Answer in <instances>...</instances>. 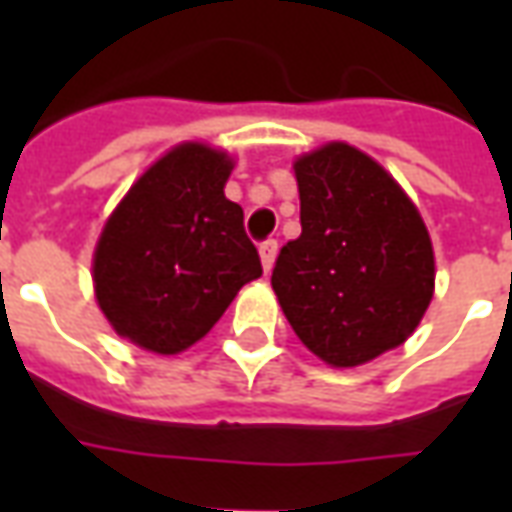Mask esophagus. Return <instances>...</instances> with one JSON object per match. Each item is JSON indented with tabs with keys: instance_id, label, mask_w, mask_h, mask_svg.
<instances>
[{
	"instance_id": "34e87169",
	"label": "esophagus",
	"mask_w": 512,
	"mask_h": 512,
	"mask_svg": "<svg viewBox=\"0 0 512 512\" xmlns=\"http://www.w3.org/2000/svg\"><path fill=\"white\" fill-rule=\"evenodd\" d=\"M274 257H277V238H266L260 244V260H263L266 271H271V266H274Z\"/></svg>"
}]
</instances>
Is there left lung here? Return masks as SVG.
Returning <instances> with one entry per match:
<instances>
[{
    "label": "left lung",
    "instance_id": "left-lung-1",
    "mask_svg": "<svg viewBox=\"0 0 512 512\" xmlns=\"http://www.w3.org/2000/svg\"><path fill=\"white\" fill-rule=\"evenodd\" d=\"M301 235L271 271L285 318L334 367L406 343L433 299L422 216L376 161L343 142L296 161Z\"/></svg>",
    "mask_w": 512,
    "mask_h": 512
}]
</instances>
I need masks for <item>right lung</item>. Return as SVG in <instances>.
Masks as SVG:
<instances>
[{
    "label": "right lung",
    "mask_w": 512,
    "mask_h": 512,
    "mask_svg": "<svg viewBox=\"0 0 512 512\" xmlns=\"http://www.w3.org/2000/svg\"><path fill=\"white\" fill-rule=\"evenodd\" d=\"M230 169L219 150L180 145L109 216L93 260L95 296L131 343L156 354L186 351L263 274L241 205L224 197Z\"/></svg>",
    "instance_id": "obj_1"
}]
</instances>
